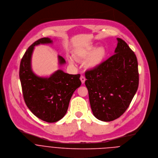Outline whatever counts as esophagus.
<instances>
[{"label": "esophagus", "instance_id": "esophagus-1", "mask_svg": "<svg viewBox=\"0 0 158 158\" xmlns=\"http://www.w3.org/2000/svg\"><path fill=\"white\" fill-rule=\"evenodd\" d=\"M80 79H81V81L82 84H84V82H85V77H84V76H81V77H80Z\"/></svg>", "mask_w": 158, "mask_h": 158}]
</instances>
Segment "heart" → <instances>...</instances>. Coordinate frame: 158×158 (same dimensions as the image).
<instances>
[{"label": "heart", "mask_w": 158, "mask_h": 158, "mask_svg": "<svg viewBox=\"0 0 158 158\" xmlns=\"http://www.w3.org/2000/svg\"><path fill=\"white\" fill-rule=\"evenodd\" d=\"M95 48L94 45L90 44L85 48L80 49L76 52L75 58L77 60H85L87 59L85 66L88 68H95L98 66L103 60L106 55V50L103 47H98L94 50ZM69 62L70 64H74V60L69 58Z\"/></svg>", "instance_id": "b5f03b06"}]
</instances>
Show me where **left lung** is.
Here are the masks:
<instances>
[{
    "mask_svg": "<svg viewBox=\"0 0 158 158\" xmlns=\"http://www.w3.org/2000/svg\"><path fill=\"white\" fill-rule=\"evenodd\" d=\"M115 54L85 73V84L94 115L113 121L127 110L139 84L138 61L127 43L118 38Z\"/></svg>",
    "mask_w": 158,
    "mask_h": 158,
    "instance_id": "1",
    "label": "left lung"
}]
</instances>
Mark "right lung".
Instances as JSON below:
<instances>
[{
  "instance_id": "obj_1",
  "label": "right lung",
  "mask_w": 158,
  "mask_h": 158,
  "mask_svg": "<svg viewBox=\"0 0 158 158\" xmlns=\"http://www.w3.org/2000/svg\"><path fill=\"white\" fill-rule=\"evenodd\" d=\"M52 42L49 38L34 42L25 52L19 71L27 106L36 117L48 123L58 122L65 115L74 92L81 85L80 74H69L59 69L49 77H41L32 71L31 58L35 46ZM58 60L60 64L66 63L61 56Z\"/></svg>"
}]
</instances>
